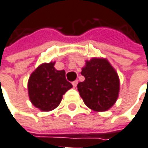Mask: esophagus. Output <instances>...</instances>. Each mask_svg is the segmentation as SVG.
Segmentation results:
<instances>
[{
	"label": "esophagus",
	"instance_id": "1",
	"mask_svg": "<svg viewBox=\"0 0 148 148\" xmlns=\"http://www.w3.org/2000/svg\"><path fill=\"white\" fill-rule=\"evenodd\" d=\"M72 85H73V86H74V88L77 86V85H78V80H74V81H73L72 82Z\"/></svg>",
	"mask_w": 148,
	"mask_h": 148
}]
</instances>
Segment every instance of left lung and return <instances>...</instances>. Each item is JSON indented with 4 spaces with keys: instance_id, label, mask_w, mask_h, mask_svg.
I'll list each match as a JSON object with an SVG mask.
<instances>
[{
    "instance_id": "left-lung-1",
    "label": "left lung",
    "mask_w": 148,
    "mask_h": 148,
    "mask_svg": "<svg viewBox=\"0 0 148 148\" xmlns=\"http://www.w3.org/2000/svg\"><path fill=\"white\" fill-rule=\"evenodd\" d=\"M81 74L83 82L77 86L80 97L89 108L104 112L111 108L119 93V78L114 68L106 58H93L86 61Z\"/></svg>"
}]
</instances>
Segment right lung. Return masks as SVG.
<instances>
[{"label":"right lung","instance_id":"1","mask_svg":"<svg viewBox=\"0 0 148 148\" xmlns=\"http://www.w3.org/2000/svg\"><path fill=\"white\" fill-rule=\"evenodd\" d=\"M55 62L39 65L30 74L28 93L31 103L43 112L55 109L67 90L73 87L65 77L64 70H57Z\"/></svg>","mask_w":148,"mask_h":148}]
</instances>
